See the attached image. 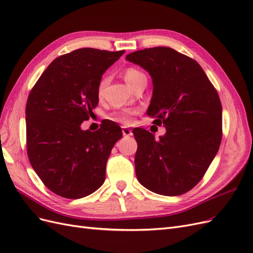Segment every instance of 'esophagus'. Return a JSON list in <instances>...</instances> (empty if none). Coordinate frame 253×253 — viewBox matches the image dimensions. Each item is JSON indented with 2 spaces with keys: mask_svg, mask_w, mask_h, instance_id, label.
I'll use <instances>...</instances> for the list:
<instances>
[{
  "mask_svg": "<svg viewBox=\"0 0 253 253\" xmlns=\"http://www.w3.org/2000/svg\"><path fill=\"white\" fill-rule=\"evenodd\" d=\"M122 134H124V136H131L133 134V132H132V129H129L126 126H124L122 127Z\"/></svg>",
  "mask_w": 253,
  "mask_h": 253,
  "instance_id": "1",
  "label": "esophagus"
}]
</instances>
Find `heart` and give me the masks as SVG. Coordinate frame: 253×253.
Here are the masks:
<instances>
[{
	"instance_id": "b5f03b06",
	"label": "heart",
	"mask_w": 253,
	"mask_h": 253,
	"mask_svg": "<svg viewBox=\"0 0 253 253\" xmlns=\"http://www.w3.org/2000/svg\"><path fill=\"white\" fill-rule=\"evenodd\" d=\"M142 77H145L144 74L138 70H136L134 67H129L125 72V79L129 86H132L137 80ZM106 84H108V78L106 77H103L100 81H99L98 86H97V93L99 96H101L103 94V90L106 86ZM138 113H139L138 109H132V108L125 109L113 114L112 119L114 121L120 122V124H124V125H131L134 120V116Z\"/></svg>"
}]
</instances>
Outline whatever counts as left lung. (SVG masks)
Instances as JSON below:
<instances>
[{"label": "left lung", "instance_id": "1", "mask_svg": "<svg viewBox=\"0 0 253 253\" xmlns=\"http://www.w3.org/2000/svg\"><path fill=\"white\" fill-rule=\"evenodd\" d=\"M152 78L147 114L166 134L137 127L135 171L152 192L176 196L196 186L221 140V104L217 91L195 60L170 47L137 50L126 57Z\"/></svg>", "mask_w": 253, "mask_h": 253}]
</instances>
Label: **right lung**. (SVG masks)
Segmentation results:
<instances>
[{
    "label": "right lung",
    "mask_w": 253,
    "mask_h": 253,
    "mask_svg": "<svg viewBox=\"0 0 253 253\" xmlns=\"http://www.w3.org/2000/svg\"><path fill=\"white\" fill-rule=\"evenodd\" d=\"M124 52L80 48L58 57L30 91L25 112L27 154L53 193L77 200L103 185L106 162L122 137L121 127L106 120L90 132L81 124L98 105L102 75Z\"/></svg>",
    "instance_id": "add662e5"
}]
</instances>
